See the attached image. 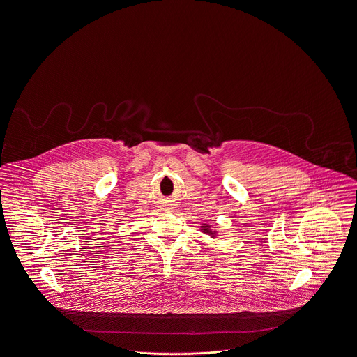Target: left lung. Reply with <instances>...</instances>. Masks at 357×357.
I'll return each mask as SVG.
<instances>
[{
    "label": "left lung",
    "instance_id": "obj_1",
    "mask_svg": "<svg viewBox=\"0 0 357 357\" xmlns=\"http://www.w3.org/2000/svg\"><path fill=\"white\" fill-rule=\"evenodd\" d=\"M202 230H204V233H208V234H212V231L209 230V227L208 226H202Z\"/></svg>",
    "mask_w": 357,
    "mask_h": 357
}]
</instances>
